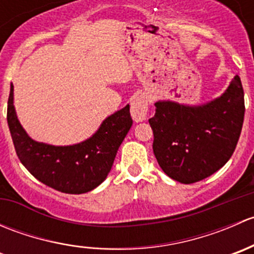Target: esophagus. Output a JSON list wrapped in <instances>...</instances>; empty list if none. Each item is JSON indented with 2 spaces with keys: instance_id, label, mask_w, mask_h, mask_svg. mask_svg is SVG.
<instances>
[{
  "instance_id": "1",
  "label": "esophagus",
  "mask_w": 254,
  "mask_h": 254,
  "mask_svg": "<svg viewBox=\"0 0 254 254\" xmlns=\"http://www.w3.org/2000/svg\"><path fill=\"white\" fill-rule=\"evenodd\" d=\"M148 112V101L147 97L145 94H140L136 98H134V101L131 102V107H130V113H131V117L134 119V122L140 123L146 120Z\"/></svg>"
}]
</instances>
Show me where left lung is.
Listing matches in <instances>:
<instances>
[{"label": "left lung", "instance_id": "1", "mask_svg": "<svg viewBox=\"0 0 254 254\" xmlns=\"http://www.w3.org/2000/svg\"><path fill=\"white\" fill-rule=\"evenodd\" d=\"M148 119L153 153L170 178L195 183L219 171L234 153L245 118V94L235 75L221 96L201 104L155 103Z\"/></svg>", "mask_w": 254, "mask_h": 254}]
</instances>
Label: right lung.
Returning <instances> with one entry per match:
<instances>
[{"label":"right lung","instance_id":"obj_1","mask_svg":"<svg viewBox=\"0 0 254 254\" xmlns=\"http://www.w3.org/2000/svg\"><path fill=\"white\" fill-rule=\"evenodd\" d=\"M13 91L11 83L7 123L18 158L30 175L63 193L82 194L97 188L111 172L118 148L132 125L129 104L107 117L88 139L56 146L28 135L17 117Z\"/></svg>","mask_w":254,"mask_h":254}]
</instances>
